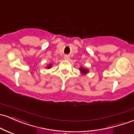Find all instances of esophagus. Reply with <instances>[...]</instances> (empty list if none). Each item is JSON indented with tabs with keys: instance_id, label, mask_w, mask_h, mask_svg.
<instances>
[{
	"instance_id": "obj_1",
	"label": "esophagus",
	"mask_w": 134,
	"mask_h": 134,
	"mask_svg": "<svg viewBox=\"0 0 134 134\" xmlns=\"http://www.w3.org/2000/svg\"><path fill=\"white\" fill-rule=\"evenodd\" d=\"M64 58L65 60H69V56H67V55H65L64 57Z\"/></svg>"
}]
</instances>
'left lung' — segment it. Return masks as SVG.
I'll return each mask as SVG.
<instances>
[{
	"label": "left lung",
	"instance_id": "8db88e82",
	"mask_svg": "<svg viewBox=\"0 0 134 134\" xmlns=\"http://www.w3.org/2000/svg\"><path fill=\"white\" fill-rule=\"evenodd\" d=\"M80 71H81V72L82 73V74H87L88 72V69H84V68H83V67H81L80 68Z\"/></svg>",
	"mask_w": 134,
	"mask_h": 134
}]
</instances>
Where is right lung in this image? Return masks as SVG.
Returning a JSON list of instances; mask_svg holds the SVG:
<instances>
[{
    "label": "right lung",
    "instance_id": "obj_1",
    "mask_svg": "<svg viewBox=\"0 0 134 134\" xmlns=\"http://www.w3.org/2000/svg\"><path fill=\"white\" fill-rule=\"evenodd\" d=\"M51 66H52V65H51V64H49V65H48L46 67L47 69H50L51 67Z\"/></svg>",
    "mask_w": 134,
    "mask_h": 134
}]
</instances>
